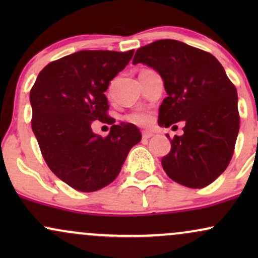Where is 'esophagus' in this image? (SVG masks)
<instances>
[{
    "label": "esophagus",
    "mask_w": 258,
    "mask_h": 258,
    "mask_svg": "<svg viewBox=\"0 0 258 258\" xmlns=\"http://www.w3.org/2000/svg\"><path fill=\"white\" fill-rule=\"evenodd\" d=\"M153 136H154V133L150 132V131H143V133H142V137H143L144 139H148V138L153 137Z\"/></svg>",
    "instance_id": "34e87169"
}]
</instances>
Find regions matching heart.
<instances>
[{"mask_svg": "<svg viewBox=\"0 0 258 258\" xmlns=\"http://www.w3.org/2000/svg\"><path fill=\"white\" fill-rule=\"evenodd\" d=\"M130 120L136 123H139V125H146L148 121H149V116H148L146 112H136V114H132L130 116Z\"/></svg>", "mask_w": 258, "mask_h": 258, "instance_id": "obj_1", "label": "heart"}]
</instances>
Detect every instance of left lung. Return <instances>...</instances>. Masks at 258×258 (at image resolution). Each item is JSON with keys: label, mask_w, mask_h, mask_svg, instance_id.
Wrapping results in <instances>:
<instances>
[{"label": "left lung", "mask_w": 258, "mask_h": 258, "mask_svg": "<svg viewBox=\"0 0 258 258\" xmlns=\"http://www.w3.org/2000/svg\"><path fill=\"white\" fill-rule=\"evenodd\" d=\"M133 64L153 68L167 97L159 109V125L184 121L182 136L170 139L161 160L171 179L188 188H204L224 172L239 133L236 88L211 53L176 40L141 47ZM174 127V126H173Z\"/></svg>", "instance_id": "1"}]
</instances>
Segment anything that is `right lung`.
Wrapping results in <instances>:
<instances>
[{
    "label": "right lung",
    "mask_w": 258,
    "mask_h": 258,
    "mask_svg": "<svg viewBox=\"0 0 258 258\" xmlns=\"http://www.w3.org/2000/svg\"><path fill=\"white\" fill-rule=\"evenodd\" d=\"M133 52L73 53L46 65L32 86L31 127L44 161L76 190L90 193L110 184L131 148L141 142L132 123L112 125L105 138L91 127L96 120L111 121L104 92Z\"/></svg>",
    "instance_id": "add662e5"
}]
</instances>
